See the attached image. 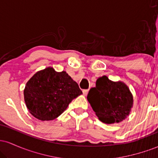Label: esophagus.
Returning <instances> with one entry per match:
<instances>
[{"instance_id": "obj_1", "label": "esophagus", "mask_w": 158, "mask_h": 158, "mask_svg": "<svg viewBox=\"0 0 158 158\" xmlns=\"http://www.w3.org/2000/svg\"><path fill=\"white\" fill-rule=\"evenodd\" d=\"M82 92H83V95L86 97V96L88 95V90H83Z\"/></svg>"}]
</instances>
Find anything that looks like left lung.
I'll list each match as a JSON object with an SVG mask.
<instances>
[{
    "label": "left lung",
    "instance_id": "obj_1",
    "mask_svg": "<svg viewBox=\"0 0 158 158\" xmlns=\"http://www.w3.org/2000/svg\"><path fill=\"white\" fill-rule=\"evenodd\" d=\"M88 101L100 121L106 124L122 122L133 107V95L121 81H113L106 76L98 78L90 88Z\"/></svg>",
    "mask_w": 158,
    "mask_h": 158
}]
</instances>
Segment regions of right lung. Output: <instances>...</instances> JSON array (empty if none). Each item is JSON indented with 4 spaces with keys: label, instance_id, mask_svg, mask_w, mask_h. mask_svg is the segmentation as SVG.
Segmentation results:
<instances>
[{
    "label": "right lung",
    "instance_id": "right-lung-1",
    "mask_svg": "<svg viewBox=\"0 0 158 158\" xmlns=\"http://www.w3.org/2000/svg\"><path fill=\"white\" fill-rule=\"evenodd\" d=\"M81 94L79 85L66 72H56L51 67L34 74L23 90L30 113L42 121L57 118Z\"/></svg>",
    "mask_w": 158,
    "mask_h": 158
}]
</instances>
